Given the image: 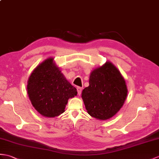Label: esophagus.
<instances>
[{
	"label": "esophagus",
	"mask_w": 159,
	"mask_h": 159,
	"mask_svg": "<svg viewBox=\"0 0 159 159\" xmlns=\"http://www.w3.org/2000/svg\"><path fill=\"white\" fill-rule=\"evenodd\" d=\"M76 89H77V92H78V95H80L81 94V92H82V88L78 87Z\"/></svg>",
	"instance_id": "34e87169"
}]
</instances>
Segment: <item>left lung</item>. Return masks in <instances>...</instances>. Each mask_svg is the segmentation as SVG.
Masks as SVG:
<instances>
[{
	"mask_svg": "<svg viewBox=\"0 0 159 159\" xmlns=\"http://www.w3.org/2000/svg\"><path fill=\"white\" fill-rule=\"evenodd\" d=\"M89 85L82 92L88 114L99 120H108L123 107L127 96L126 83L112 62L94 69L90 74Z\"/></svg>",
	"mask_w": 159,
	"mask_h": 159,
	"instance_id": "left-lung-1",
	"label": "left lung"
}]
</instances>
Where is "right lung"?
I'll list each match as a JSON object with an SVG mask.
<instances>
[{"label": "right lung", "instance_id": "obj_1", "mask_svg": "<svg viewBox=\"0 0 159 159\" xmlns=\"http://www.w3.org/2000/svg\"><path fill=\"white\" fill-rule=\"evenodd\" d=\"M53 60L49 57L36 66L27 84L32 106L39 114L48 118L64 112L68 99L77 95L76 89L66 80Z\"/></svg>", "mask_w": 159, "mask_h": 159}]
</instances>
